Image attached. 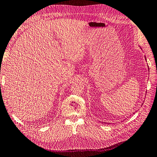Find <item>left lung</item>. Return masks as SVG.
I'll return each mask as SVG.
<instances>
[{
  "instance_id": "left-lung-1",
  "label": "left lung",
  "mask_w": 157,
  "mask_h": 157,
  "mask_svg": "<svg viewBox=\"0 0 157 157\" xmlns=\"http://www.w3.org/2000/svg\"><path fill=\"white\" fill-rule=\"evenodd\" d=\"M145 59H146V58H145Z\"/></svg>"
}]
</instances>
